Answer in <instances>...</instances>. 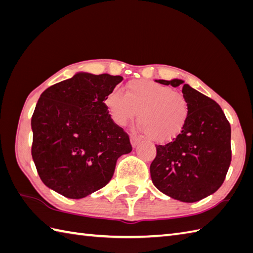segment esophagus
<instances>
[{"label":"esophagus","mask_w":253,"mask_h":253,"mask_svg":"<svg viewBox=\"0 0 253 253\" xmlns=\"http://www.w3.org/2000/svg\"><path fill=\"white\" fill-rule=\"evenodd\" d=\"M140 139H139L138 137H135V136H131L130 137V142H131V146L133 148H136L139 143H140Z\"/></svg>","instance_id":"esophagus-1"}]
</instances>
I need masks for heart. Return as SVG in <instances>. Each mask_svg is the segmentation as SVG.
<instances>
[{"instance_id": "heart-1", "label": "heart", "mask_w": 253, "mask_h": 253, "mask_svg": "<svg viewBox=\"0 0 253 253\" xmlns=\"http://www.w3.org/2000/svg\"><path fill=\"white\" fill-rule=\"evenodd\" d=\"M104 104L118 126H126L138 113V128L157 142L170 140L178 135L189 116V102L184 94L168 85L143 79L128 82L125 94L111 91L105 96Z\"/></svg>"}]
</instances>
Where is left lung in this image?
Segmentation results:
<instances>
[{
    "label": "left lung",
    "instance_id": "8db88e82",
    "mask_svg": "<svg viewBox=\"0 0 253 253\" xmlns=\"http://www.w3.org/2000/svg\"><path fill=\"white\" fill-rule=\"evenodd\" d=\"M182 87L189 102L185 127L173 140L157 146L150 165L153 185L181 202H197L215 192L225 180L232 161L230 125L215 101L180 79L155 80Z\"/></svg>",
    "mask_w": 253,
    "mask_h": 253
}]
</instances>
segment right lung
Returning a JSON list of instances; mask_svg holds the SVG:
<instances>
[{
  "instance_id": "right-lung-1",
  "label": "right lung",
  "mask_w": 253,
  "mask_h": 253,
  "mask_svg": "<svg viewBox=\"0 0 253 253\" xmlns=\"http://www.w3.org/2000/svg\"><path fill=\"white\" fill-rule=\"evenodd\" d=\"M122 80L78 73L40 95L31 118V155L46 187L69 199L87 197L109 184L117 159L131 152L129 136L104 104Z\"/></svg>"
}]
</instances>
